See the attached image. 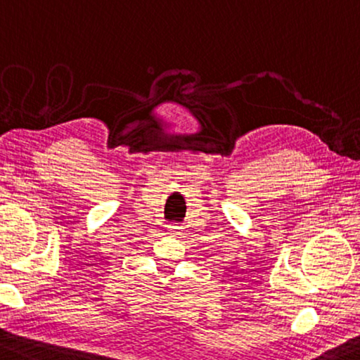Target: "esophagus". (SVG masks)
Returning a JSON list of instances; mask_svg holds the SVG:
<instances>
[{"instance_id": "obj_1", "label": "esophagus", "mask_w": 360, "mask_h": 360, "mask_svg": "<svg viewBox=\"0 0 360 360\" xmlns=\"http://www.w3.org/2000/svg\"><path fill=\"white\" fill-rule=\"evenodd\" d=\"M167 232L171 233V236H179V232H181V227L179 225H167Z\"/></svg>"}]
</instances>
